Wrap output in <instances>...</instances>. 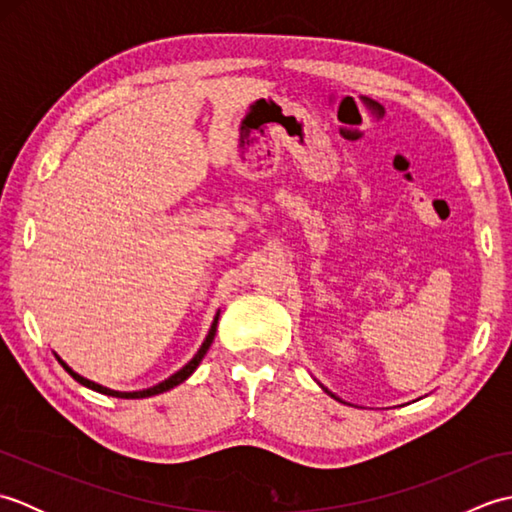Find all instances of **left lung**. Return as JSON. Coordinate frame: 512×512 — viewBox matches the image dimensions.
<instances>
[{
    "mask_svg": "<svg viewBox=\"0 0 512 512\" xmlns=\"http://www.w3.org/2000/svg\"><path fill=\"white\" fill-rule=\"evenodd\" d=\"M325 391H328V389H325ZM328 394H330V391H328Z\"/></svg>",
    "mask_w": 512,
    "mask_h": 512,
    "instance_id": "left-lung-1",
    "label": "left lung"
}]
</instances>
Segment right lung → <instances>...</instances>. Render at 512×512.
<instances>
[{"instance_id":"right-lung-1","label":"right lung","mask_w":512,"mask_h":512,"mask_svg":"<svg viewBox=\"0 0 512 512\" xmlns=\"http://www.w3.org/2000/svg\"><path fill=\"white\" fill-rule=\"evenodd\" d=\"M217 319H220V312L215 314V319H213V323H211V330H209V334H206V339H204V343L200 345V350H198V354H195L191 361L184 365L182 369H178L176 374L173 376H169L167 380H162V383H158V385H154V387H149V389H143V391H116V389H107V387H103V385H99V383H92V380H88V378H83L81 374H76L74 369H70L68 365H65L61 358L57 356V361L65 367V372H68L76 383H81L83 387H90V389H94V391H99V394H105V396H114V398H149V396H156V394H162V391H169V389H173L176 385H180V383H184V380H187L193 372H195V367L200 365V361L204 358V354L209 352V347H211V343H213V339H215V330H217Z\"/></svg>"}]
</instances>
